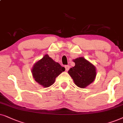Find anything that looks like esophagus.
<instances>
[{"mask_svg":"<svg viewBox=\"0 0 123 123\" xmlns=\"http://www.w3.org/2000/svg\"><path fill=\"white\" fill-rule=\"evenodd\" d=\"M65 69H66V71H68L70 68V66L69 65H66V66H65Z\"/></svg>","mask_w":123,"mask_h":123,"instance_id":"esophagus-1","label":"esophagus"}]
</instances>
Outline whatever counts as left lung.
<instances>
[{
	"mask_svg": "<svg viewBox=\"0 0 123 123\" xmlns=\"http://www.w3.org/2000/svg\"><path fill=\"white\" fill-rule=\"evenodd\" d=\"M74 62L75 66L70 68L68 73L77 86L84 88L94 80L96 76V68L83 57L75 59Z\"/></svg>",
	"mask_w": 123,
	"mask_h": 123,
	"instance_id": "8db88e82",
	"label": "left lung"
}]
</instances>
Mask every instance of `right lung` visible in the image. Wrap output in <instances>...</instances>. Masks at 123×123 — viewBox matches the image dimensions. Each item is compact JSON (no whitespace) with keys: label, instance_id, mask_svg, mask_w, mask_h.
Segmentation results:
<instances>
[{"label":"right lung","instance_id":"add662e5","mask_svg":"<svg viewBox=\"0 0 123 123\" xmlns=\"http://www.w3.org/2000/svg\"><path fill=\"white\" fill-rule=\"evenodd\" d=\"M65 70L64 67H62L48 55H45L35 63L31 71L35 80L45 88L52 86L55 78Z\"/></svg>","mask_w":123,"mask_h":123}]
</instances>
